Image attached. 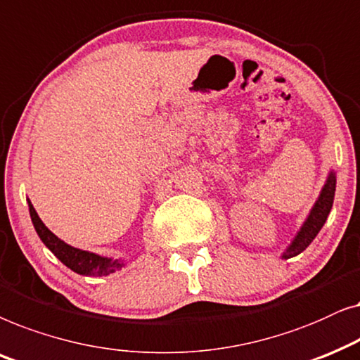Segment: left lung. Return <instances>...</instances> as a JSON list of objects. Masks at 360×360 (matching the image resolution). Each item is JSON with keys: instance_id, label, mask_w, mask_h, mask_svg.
<instances>
[{"instance_id": "left-lung-1", "label": "left lung", "mask_w": 360, "mask_h": 360, "mask_svg": "<svg viewBox=\"0 0 360 360\" xmlns=\"http://www.w3.org/2000/svg\"><path fill=\"white\" fill-rule=\"evenodd\" d=\"M334 193H336V174H334V171H330L328 181H326L324 188L321 191L318 200H316L314 207L311 209L308 219H306V222L303 224V227H301L298 236L295 237L291 245L286 248L283 258L296 257L314 240V237L318 236L321 227H323L326 219H328L330 207H333Z\"/></svg>"}]
</instances>
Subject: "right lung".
<instances>
[{"label":"right lung","instance_id":"right-lung-1","mask_svg":"<svg viewBox=\"0 0 360 360\" xmlns=\"http://www.w3.org/2000/svg\"><path fill=\"white\" fill-rule=\"evenodd\" d=\"M30 214H31L32 224H34L37 236L41 237V240L44 242V245L49 248V250L54 253V255L59 258L65 266H69L72 271L79 273V275H87V276H107L110 273L122 270V266L124 265L123 262L95 255L92 252L79 250V248L67 245L65 242H62L60 238H57L54 233H52L44 224H42V220L39 219V215H37L36 209L32 207L31 202H30Z\"/></svg>","mask_w":360,"mask_h":360}]
</instances>
